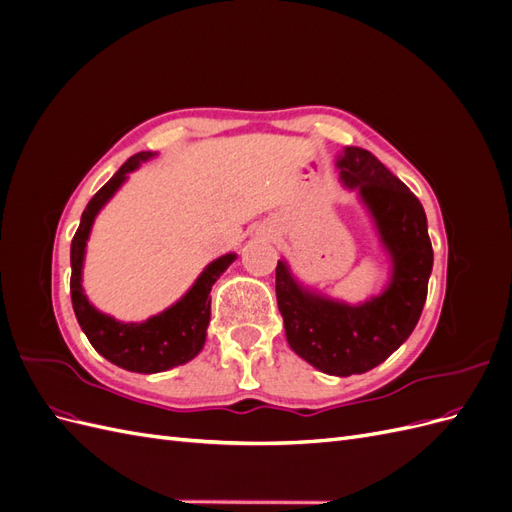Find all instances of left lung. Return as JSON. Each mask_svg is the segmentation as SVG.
<instances>
[{
    "mask_svg": "<svg viewBox=\"0 0 512 512\" xmlns=\"http://www.w3.org/2000/svg\"><path fill=\"white\" fill-rule=\"evenodd\" d=\"M335 166L376 228L389 280L374 297L346 303L299 282L282 258L275 294L288 346L322 374L346 378L384 363L410 337L427 299L433 250L423 205L376 156L344 147Z\"/></svg>",
    "mask_w": 512,
    "mask_h": 512,
    "instance_id": "left-lung-1",
    "label": "left lung"
}]
</instances>
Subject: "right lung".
Here are the masks:
<instances>
[{
    "mask_svg": "<svg viewBox=\"0 0 512 512\" xmlns=\"http://www.w3.org/2000/svg\"><path fill=\"white\" fill-rule=\"evenodd\" d=\"M156 151H141L123 164L117 173L108 179L106 185L89 200L81 224L70 245V294L76 320H79L89 344L113 365L136 371V374H158V371L185 365L203 350L207 342V327L211 320V286L220 280V275L237 260V254L230 252L203 269L196 282L188 288L179 301H175L164 312L149 316L143 322H123L108 316L91 303L83 288V265L87 241L98 213L111 200L128 175L143 162L156 158Z\"/></svg>",
    "mask_w": 512,
    "mask_h": 512,
    "instance_id": "right-lung-1",
    "label": "right lung"
}]
</instances>
